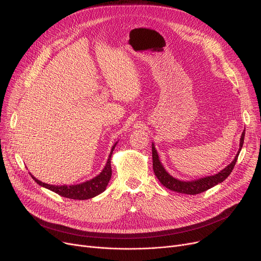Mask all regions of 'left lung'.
Wrapping results in <instances>:
<instances>
[{
  "label": "left lung",
  "mask_w": 261,
  "mask_h": 261,
  "mask_svg": "<svg viewBox=\"0 0 261 261\" xmlns=\"http://www.w3.org/2000/svg\"><path fill=\"white\" fill-rule=\"evenodd\" d=\"M245 131V130H244ZM242 132L241 139H240V148L237 155L235 156L234 161H232L228 166H226L223 170L220 172H218L215 175L212 176H206L203 177V179L197 180V181H191V182H183L180 180L174 179L173 176H171L165 169H164L163 165L161 164L159 160V155L156 150L152 144V164H153V171L159 179V181L165 186L166 188L176 191V193L180 194H186V195H198L203 193V191H206L207 189L214 187L215 185L223 182L226 177L230 174L235 167V164L238 160V155L240 153V150L243 146V141H244V134L245 132Z\"/></svg>",
  "instance_id": "left-lung-1"
}]
</instances>
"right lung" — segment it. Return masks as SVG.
<instances>
[{
    "instance_id": "1",
    "label": "right lung",
    "mask_w": 261,
    "mask_h": 261,
    "mask_svg": "<svg viewBox=\"0 0 261 261\" xmlns=\"http://www.w3.org/2000/svg\"><path fill=\"white\" fill-rule=\"evenodd\" d=\"M115 146H116V144L113 146V148L111 150V153H110V155H109L106 166H105L103 170L100 172V174H98L97 176H95L94 179L87 181L85 183L77 184V185H71V186H66V185L56 186V185H49V184H45L43 182H41V181L37 180L36 177L33 175H32V177L35 180V182H37L40 186H43V187L54 191V193L58 194L61 197H64L67 199H74V200L91 199L93 197H96L97 195L101 194L102 191H105L110 179H111V175H112L111 156H112Z\"/></svg>"
}]
</instances>
